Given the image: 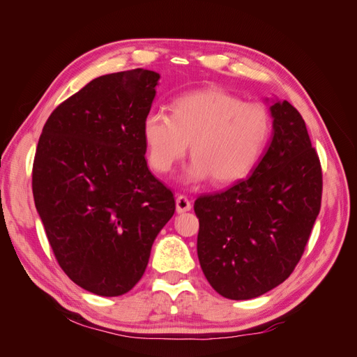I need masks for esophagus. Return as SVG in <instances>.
<instances>
[{"mask_svg": "<svg viewBox=\"0 0 357 357\" xmlns=\"http://www.w3.org/2000/svg\"><path fill=\"white\" fill-rule=\"evenodd\" d=\"M190 208H192V204H190V201H189L186 197L180 195V197L176 199V210H177L178 214H180V213H186V211H189Z\"/></svg>", "mask_w": 357, "mask_h": 357, "instance_id": "34e87169", "label": "esophagus"}]
</instances>
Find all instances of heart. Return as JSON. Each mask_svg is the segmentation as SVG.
I'll list each match as a JSON object with an SVG mask.
<instances>
[{
    "label": "heart",
    "instance_id": "obj_1",
    "mask_svg": "<svg viewBox=\"0 0 357 357\" xmlns=\"http://www.w3.org/2000/svg\"><path fill=\"white\" fill-rule=\"evenodd\" d=\"M271 129L265 105L218 88L183 93L172 101L171 114L153 110L143 119L147 159L158 172L174 168L190 143L186 183L214 178L228 185L244 178L261 160Z\"/></svg>",
    "mask_w": 357,
    "mask_h": 357
}]
</instances>
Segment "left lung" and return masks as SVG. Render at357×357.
<instances>
[{
    "label": "left lung",
    "mask_w": 357,
    "mask_h": 357,
    "mask_svg": "<svg viewBox=\"0 0 357 357\" xmlns=\"http://www.w3.org/2000/svg\"><path fill=\"white\" fill-rule=\"evenodd\" d=\"M273 138L245 180L195 201L198 259L219 295L243 301L282 284L305 250L321 202V168L304 119L269 105Z\"/></svg>",
    "instance_id": "obj_1"
}]
</instances>
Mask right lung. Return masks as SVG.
<instances>
[{"label":"right lung","instance_id":"1","mask_svg":"<svg viewBox=\"0 0 357 357\" xmlns=\"http://www.w3.org/2000/svg\"><path fill=\"white\" fill-rule=\"evenodd\" d=\"M159 79L144 68L93 79L53 110L38 139L32 193L47 240L63 273L100 296L139 282L176 211L144 158Z\"/></svg>","mask_w":357,"mask_h":357}]
</instances>
